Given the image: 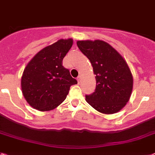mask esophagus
I'll return each instance as SVG.
<instances>
[{"instance_id": "obj_1", "label": "esophagus", "mask_w": 155, "mask_h": 155, "mask_svg": "<svg viewBox=\"0 0 155 155\" xmlns=\"http://www.w3.org/2000/svg\"><path fill=\"white\" fill-rule=\"evenodd\" d=\"M81 80H82V77L80 76V75H79V76L77 77V81H78V83H79V84H80V82H81Z\"/></svg>"}]
</instances>
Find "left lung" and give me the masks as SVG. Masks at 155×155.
I'll use <instances>...</instances> for the list:
<instances>
[{"label":"left lung","instance_id":"left-lung-1","mask_svg":"<svg viewBox=\"0 0 155 155\" xmlns=\"http://www.w3.org/2000/svg\"><path fill=\"white\" fill-rule=\"evenodd\" d=\"M77 46L90 60L95 75V91L86 101L104 114H114L129 101L133 77L127 64L109 44L103 41H79Z\"/></svg>","mask_w":155,"mask_h":155}]
</instances>
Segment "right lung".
Masks as SVG:
<instances>
[{
    "mask_svg": "<svg viewBox=\"0 0 155 155\" xmlns=\"http://www.w3.org/2000/svg\"><path fill=\"white\" fill-rule=\"evenodd\" d=\"M72 44V39H62L43 48L24 70L22 92L26 101L36 110L56 108L64 101L70 87L77 84L68 69L63 66V59Z\"/></svg>",
    "mask_w": 155,
    "mask_h": 155,
    "instance_id": "obj_1",
    "label": "right lung"
}]
</instances>
